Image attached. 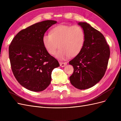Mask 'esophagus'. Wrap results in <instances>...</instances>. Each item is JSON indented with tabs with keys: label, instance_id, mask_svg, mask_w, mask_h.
Returning <instances> with one entry per match:
<instances>
[{
	"label": "esophagus",
	"instance_id": "esophagus-1",
	"mask_svg": "<svg viewBox=\"0 0 121 121\" xmlns=\"http://www.w3.org/2000/svg\"><path fill=\"white\" fill-rule=\"evenodd\" d=\"M60 67H64L67 65V63H63V62H60Z\"/></svg>",
	"mask_w": 121,
	"mask_h": 121
}]
</instances>
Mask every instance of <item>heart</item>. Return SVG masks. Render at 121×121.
Segmentation results:
<instances>
[{
    "label": "heart",
    "instance_id": "obj_1",
    "mask_svg": "<svg viewBox=\"0 0 121 121\" xmlns=\"http://www.w3.org/2000/svg\"><path fill=\"white\" fill-rule=\"evenodd\" d=\"M85 33L79 25H60L53 28L50 33L42 36V43L48 53L56 54L57 59L64 60L71 56H74L82 50L85 42Z\"/></svg>",
    "mask_w": 121,
    "mask_h": 121
}]
</instances>
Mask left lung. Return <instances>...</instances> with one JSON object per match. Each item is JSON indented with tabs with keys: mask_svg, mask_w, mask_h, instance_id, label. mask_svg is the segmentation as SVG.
<instances>
[{
	"mask_svg": "<svg viewBox=\"0 0 121 121\" xmlns=\"http://www.w3.org/2000/svg\"><path fill=\"white\" fill-rule=\"evenodd\" d=\"M83 29L85 42L82 50L69 64L74 68L71 83L79 89H88L96 84L107 70L110 56L104 36L87 23L78 24Z\"/></svg>",
	"mask_w": 121,
	"mask_h": 121,
	"instance_id": "8db88e82",
	"label": "left lung"
}]
</instances>
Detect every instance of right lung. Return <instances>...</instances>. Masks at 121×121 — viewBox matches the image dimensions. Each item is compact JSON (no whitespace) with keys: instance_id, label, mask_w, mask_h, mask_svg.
I'll return each mask as SVG.
<instances>
[{"instance_id":"1","label":"right lung","mask_w":121,"mask_h":121,"mask_svg":"<svg viewBox=\"0 0 121 121\" xmlns=\"http://www.w3.org/2000/svg\"><path fill=\"white\" fill-rule=\"evenodd\" d=\"M56 23L47 20L32 25L18 33L9 46L13 74L22 86L30 91L45 90L51 82L52 70L60 66L42 43L43 34Z\"/></svg>"}]
</instances>
